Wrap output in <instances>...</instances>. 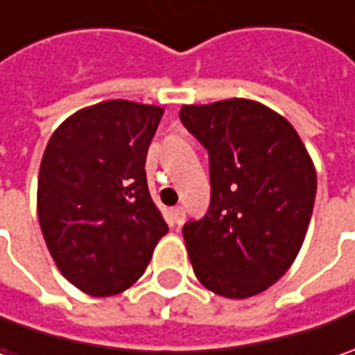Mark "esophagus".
Segmentation results:
<instances>
[{"label": "esophagus", "mask_w": 355, "mask_h": 355, "mask_svg": "<svg viewBox=\"0 0 355 355\" xmlns=\"http://www.w3.org/2000/svg\"><path fill=\"white\" fill-rule=\"evenodd\" d=\"M170 219H171V223H175V225H182V223L185 221L184 207H171V209H170Z\"/></svg>", "instance_id": "obj_1"}]
</instances>
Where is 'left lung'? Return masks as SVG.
I'll return each mask as SVG.
<instances>
[{"label":"left lung","mask_w":355,"mask_h":355,"mask_svg":"<svg viewBox=\"0 0 355 355\" xmlns=\"http://www.w3.org/2000/svg\"><path fill=\"white\" fill-rule=\"evenodd\" d=\"M180 120L209 154L207 213L182 229L199 282L249 298L288 270L316 198V170L288 120L245 98L182 106Z\"/></svg>","instance_id":"obj_1"}]
</instances>
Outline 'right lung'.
<instances>
[{"instance_id":"add662e5","label":"right lung","mask_w":355,"mask_h":355,"mask_svg":"<svg viewBox=\"0 0 355 355\" xmlns=\"http://www.w3.org/2000/svg\"><path fill=\"white\" fill-rule=\"evenodd\" d=\"M164 110L108 101L78 110L51 136L37 211L62 277L90 296L140 279L168 223L150 198L146 156Z\"/></svg>"}]
</instances>
